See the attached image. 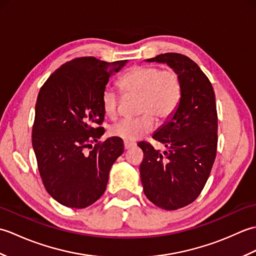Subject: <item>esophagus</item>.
Wrapping results in <instances>:
<instances>
[{
    "mask_svg": "<svg viewBox=\"0 0 256 256\" xmlns=\"http://www.w3.org/2000/svg\"><path fill=\"white\" fill-rule=\"evenodd\" d=\"M135 145H136V144L133 143V142H126V140H125V142H124V148L125 150H130V148H134Z\"/></svg>",
    "mask_w": 256,
    "mask_h": 256,
    "instance_id": "esophagus-1",
    "label": "esophagus"
}]
</instances>
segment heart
<instances>
[{
	"label": "heart",
	"mask_w": 256,
	"mask_h": 256,
	"mask_svg": "<svg viewBox=\"0 0 256 256\" xmlns=\"http://www.w3.org/2000/svg\"><path fill=\"white\" fill-rule=\"evenodd\" d=\"M124 94L138 96V111L142 116L124 118L110 130L112 136L134 142L154 128V118L166 121L172 116L180 103L182 86L179 74L172 68L160 69L150 64H138L124 72L118 82ZM120 98L111 88L101 96L102 110L110 118L118 116Z\"/></svg>",
	"instance_id": "b5f03b06"
}]
</instances>
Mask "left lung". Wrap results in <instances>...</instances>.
Returning a JSON list of instances; mask_svg holds the SVG:
<instances>
[{
  "label": "left lung",
  "mask_w": 256,
  "mask_h": 256,
  "mask_svg": "<svg viewBox=\"0 0 256 256\" xmlns=\"http://www.w3.org/2000/svg\"><path fill=\"white\" fill-rule=\"evenodd\" d=\"M148 62H164L179 74L180 103L153 138L167 148L162 153L140 142L144 158L140 166L146 197L165 210H177L198 198L216 155L218 114L208 77L189 57L166 52Z\"/></svg>",
  "instance_id": "obj_1"
}]
</instances>
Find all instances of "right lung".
Segmentation results:
<instances>
[{
  "instance_id": "right-lung-1",
  "label": "right lung",
  "mask_w": 256,
  "mask_h": 256,
  "mask_svg": "<svg viewBox=\"0 0 256 256\" xmlns=\"http://www.w3.org/2000/svg\"><path fill=\"white\" fill-rule=\"evenodd\" d=\"M126 62L74 58L55 70L40 90L32 148L47 192L62 206L82 209L96 202L106 192L113 162L124 152L122 138L98 140L104 133L102 92Z\"/></svg>"
}]
</instances>
